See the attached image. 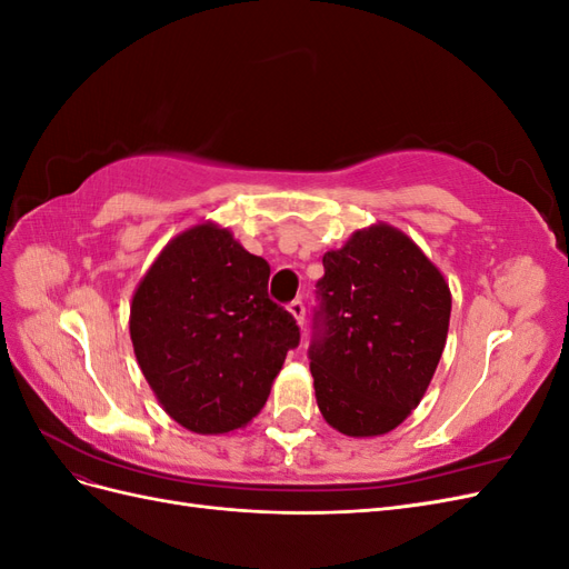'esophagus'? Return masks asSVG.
<instances>
[{
  "instance_id": "1",
  "label": "esophagus",
  "mask_w": 569,
  "mask_h": 569,
  "mask_svg": "<svg viewBox=\"0 0 569 569\" xmlns=\"http://www.w3.org/2000/svg\"><path fill=\"white\" fill-rule=\"evenodd\" d=\"M287 308H289V313L297 318V322L303 325V320H306V306H303V301H301V299H295Z\"/></svg>"
}]
</instances>
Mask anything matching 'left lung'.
<instances>
[{"label":"left lung","mask_w":569,"mask_h":569,"mask_svg":"<svg viewBox=\"0 0 569 569\" xmlns=\"http://www.w3.org/2000/svg\"><path fill=\"white\" fill-rule=\"evenodd\" d=\"M322 266L308 347L318 408L341 435H387L432 382L449 335V284L389 226L358 230Z\"/></svg>","instance_id":"8db88e82"}]
</instances>
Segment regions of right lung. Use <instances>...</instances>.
<instances>
[{
	"label": "right lung",
	"instance_id": "right-lung-1",
	"mask_svg": "<svg viewBox=\"0 0 569 569\" xmlns=\"http://www.w3.org/2000/svg\"><path fill=\"white\" fill-rule=\"evenodd\" d=\"M270 266L203 222L153 261L130 306L137 363L166 412L197 435L244 427L268 401L299 325L268 297Z\"/></svg>",
	"mask_w": 569,
	"mask_h": 569
}]
</instances>
